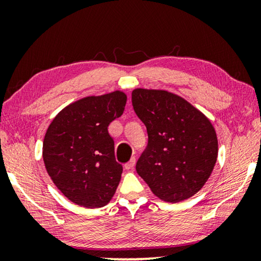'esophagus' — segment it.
<instances>
[{"label": "esophagus", "mask_w": 261, "mask_h": 261, "mask_svg": "<svg viewBox=\"0 0 261 261\" xmlns=\"http://www.w3.org/2000/svg\"><path fill=\"white\" fill-rule=\"evenodd\" d=\"M134 166H135V158L133 156V158H132L129 162L126 164V165H124V169H126V170H133Z\"/></svg>", "instance_id": "34e87169"}]
</instances>
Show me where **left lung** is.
<instances>
[{
  "instance_id": "1",
  "label": "left lung",
  "mask_w": 261,
  "mask_h": 261,
  "mask_svg": "<svg viewBox=\"0 0 261 261\" xmlns=\"http://www.w3.org/2000/svg\"><path fill=\"white\" fill-rule=\"evenodd\" d=\"M134 112L147 128L148 144L137 172L156 197L177 203L201 190L216 164L219 144L208 117L166 90L134 89Z\"/></svg>"
}]
</instances>
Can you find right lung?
<instances>
[{"label": "right lung", "mask_w": 261, "mask_h": 261, "mask_svg": "<svg viewBox=\"0 0 261 261\" xmlns=\"http://www.w3.org/2000/svg\"><path fill=\"white\" fill-rule=\"evenodd\" d=\"M126 102L120 90L87 96L60 110L46 130L45 167L71 202L101 208L115 194L123 169L115 160L108 126L122 115Z\"/></svg>", "instance_id": "add662e5"}]
</instances>
